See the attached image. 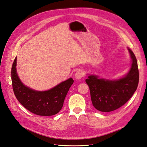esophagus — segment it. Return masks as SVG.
<instances>
[{"mask_svg":"<svg viewBox=\"0 0 147 147\" xmlns=\"http://www.w3.org/2000/svg\"><path fill=\"white\" fill-rule=\"evenodd\" d=\"M74 76L77 79H80L84 76V73L82 70L79 69L76 73H75Z\"/></svg>","mask_w":147,"mask_h":147,"instance_id":"34e87169","label":"esophagus"}]
</instances>
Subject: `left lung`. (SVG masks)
<instances>
[{
	"instance_id": "obj_1",
	"label": "left lung",
	"mask_w": 147,
	"mask_h": 147,
	"mask_svg": "<svg viewBox=\"0 0 147 147\" xmlns=\"http://www.w3.org/2000/svg\"><path fill=\"white\" fill-rule=\"evenodd\" d=\"M128 50L132 64L124 78L110 80L91 75L85 80L90 88L92 104L97 110L110 112L118 109L126 104L136 90L139 84L137 59L133 52L129 48Z\"/></svg>"
}]
</instances>
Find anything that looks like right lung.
Here are the masks:
<instances>
[{"mask_svg":"<svg viewBox=\"0 0 147 147\" xmlns=\"http://www.w3.org/2000/svg\"><path fill=\"white\" fill-rule=\"evenodd\" d=\"M16 57L12 65L11 80L14 93L18 101L35 115L42 116L56 115L62 109L73 79L69 78L48 91L33 90L24 85L19 79L16 72Z\"/></svg>","mask_w":147,"mask_h":147,"instance_id":"obj_1","label":"right lung"}]
</instances>
